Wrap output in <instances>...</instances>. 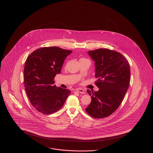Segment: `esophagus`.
Listing matches in <instances>:
<instances>
[{
	"label": "esophagus",
	"instance_id": "obj_1",
	"mask_svg": "<svg viewBox=\"0 0 153 153\" xmlns=\"http://www.w3.org/2000/svg\"><path fill=\"white\" fill-rule=\"evenodd\" d=\"M76 91L79 92H80L81 94H85V90H84L83 89H81V88H77L76 89Z\"/></svg>",
	"mask_w": 153,
	"mask_h": 153
}]
</instances>
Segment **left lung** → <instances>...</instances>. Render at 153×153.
Instances as JSON below:
<instances>
[{"label": "left lung", "mask_w": 153, "mask_h": 153, "mask_svg": "<svg viewBox=\"0 0 153 153\" xmlns=\"http://www.w3.org/2000/svg\"><path fill=\"white\" fill-rule=\"evenodd\" d=\"M95 61L96 85L98 91L87 90L91 102L85 109L94 118L111 115L119 107L130 85V68L127 59L120 53L107 49L88 52Z\"/></svg>", "instance_id": "left-lung-1"}]
</instances>
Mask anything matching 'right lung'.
<instances>
[{
    "label": "right lung",
    "mask_w": 153,
    "mask_h": 153,
    "mask_svg": "<svg viewBox=\"0 0 153 153\" xmlns=\"http://www.w3.org/2000/svg\"><path fill=\"white\" fill-rule=\"evenodd\" d=\"M72 51L56 46L31 53L24 68V84L30 102L41 113L49 115L64 105L71 91L57 87L54 79L60 74L64 60Z\"/></svg>",
    "instance_id": "1"
}]
</instances>
